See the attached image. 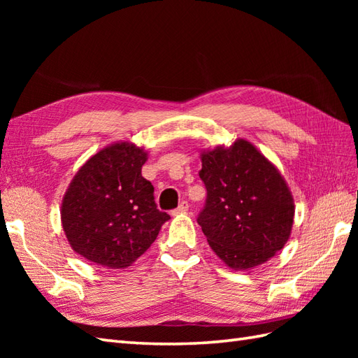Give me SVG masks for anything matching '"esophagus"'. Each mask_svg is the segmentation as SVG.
<instances>
[{
    "instance_id": "esophagus-1",
    "label": "esophagus",
    "mask_w": 358,
    "mask_h": 358,
    "mask_svg": "<svg viewBox=\"0 0 358 358\" xmlns=\"http://www.w3.org/2000/svg\"><path fill=\"white\" fill-rule=\"evenodd\" d=\"M189 210V204L187 201H181L180 206L173 210V214H185V212Z\"/></svg>"
}]
</instances>
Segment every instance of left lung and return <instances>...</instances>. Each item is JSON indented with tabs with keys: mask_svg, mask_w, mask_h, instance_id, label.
I'll return each instance as SVG.
<instances>
[{
	"mask_svg": "<svg viewBox=\"0 0 358 358\" xmlns=\"http://www.w3.org/2000/svg\"><path fill=\"white\" fill-rule=\"evenodd\" d=\"M200 158L208 199L196 222L209 246L234 271L266 263L291 237L295 206L285 178L243 138Z\"/></svg>",
	"mask_w": 358,
	"mask_h": 358,
	"instance_id": "8db88e82",
	"label": "left lung"
}]
</instances>
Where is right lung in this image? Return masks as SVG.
<instances>
[{
  "label": "right lung",
  "mask_w": 358,
  "mask_h": 358,
  "mask_svg": "<svg viewBox=\"0 0 358 358\" xmlns=\"http://www.w3.org/2000/svg\"><path fill=\"white\" fill-rule=\"evenodd\" d=\"M148 152L118 141L75 173L62 203V224L75 252L108 269H124L155 241L171 217L159 212L154 186L141 175Z\"/></svg>",
  "instance_id": "obj_1"
}]
</instances>
